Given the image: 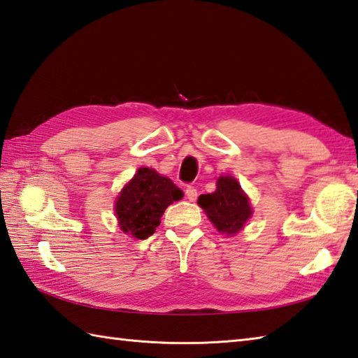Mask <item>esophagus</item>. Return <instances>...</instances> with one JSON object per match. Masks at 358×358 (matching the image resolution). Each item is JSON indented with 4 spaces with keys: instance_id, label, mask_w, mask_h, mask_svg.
Returning a JSON list of instances; mask_svg holds the SVG:
<instances>
[{
    "instance_id": "esophagus-1",
    "label": "esophagus",
    "mask_w": 358,
    "mask_h": 358,
    "mask_svg": "<svg viewBox=\"0 0 358 358\" xmlns=\"http://www.w3.org/2000/svg\"><path fill=\"white\" fill-rule=\"evenodd\" d=\"M196 196H199V194H196V189L192 187V186H189V187L186 189V199H187L189 201H195Z\"/></svg>"
}]
</instances>
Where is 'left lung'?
I'll return each mask as SVG.
<instances>
[{
    "instance_id": "obj_1",
    "label": "left lung",
    "mask_w": 358,
    "mask_h": 358,
    "mask_svg": "<svg viewBox=\"0 0 358 358\" xmlns=\"http://www.w3.org/2000/svg\"><path fill=\"white\" fill-rule=\"evenodd\" d=\"M199 206L217 229L232 235L243 229L252 215V208L248 195L241 191V186L231 175H223L217 180L215 192L200 195Z\"/></svg>"
}]
</instances>
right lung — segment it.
Masks as SVG:
<instances>
[{"label":"right lung","mask_w":358,"mask_h":358,"mask_svg":"<svg viewBox=\"0 0 358 358\" xmlns=\"http://www.w3.org/2000/svg\"><path fill=\"white\" fill-rule=\"evenodd\" d=\"M181 199L183 192L172 180L155 169L140 167L115 200V215L121 231L132 238L146 240L155 232L166 208Z\"/></svg>","instance_id":"1"}]
</instances>
